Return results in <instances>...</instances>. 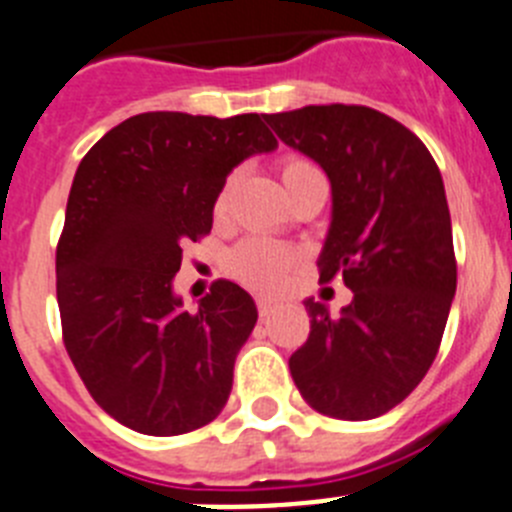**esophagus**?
Returning <instances> with one entry per match:
<instances>
[{
  "mask_svg": "<svg viewBox=\"0 0 512 512\" xmlns=\"http://www.w3.org/2000/svg\"><path fill=\"white\" fill-rule=\"evenodd\" d=\"M275 308V301H270V298L265 296H257V311H260V316L265 319V316H270Z\"/></svg>",
  "mask_w": 512,
  "mask_h": 512,
  "instance_id": "esophagus-1",
  "label": "esophagus"
}]
</instances>
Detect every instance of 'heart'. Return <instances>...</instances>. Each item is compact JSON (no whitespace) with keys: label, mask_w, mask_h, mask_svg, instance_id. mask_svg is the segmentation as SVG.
I'll list each match as a JSON object with an SVG mask.
<instances>
[{"label":"heart","mask_w":512,"mask_h":512,"mask_svg":"<svg viewBox=\"0 0 512 512\" xmlns=\"http://www.w3.org/2000/svg\"><path fill=\"white\" fill-rule=\"evenodd\" d=\"M280 178L288 196H296L308 183L324 181L319 165L311 163L301 155H285L280 160ZM239 183V170H232L222 181L214 199V214L222 219L232 206L234 188ZM298 255L290 247L270 242V239H245L242 245L234 247L227 257V270L234 280L255 290H278L288 278L290 267L296 265Z\"/></svg>","instance_id":"heart-1"}]
</instances>
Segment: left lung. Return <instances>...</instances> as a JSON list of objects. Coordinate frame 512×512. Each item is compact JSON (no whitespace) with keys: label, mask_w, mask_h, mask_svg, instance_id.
I'll return each mask as SVG.
<instances>
[{"label":"left lung","mask_w":512,"mask_h":512,"mask_svg":"<svg viewBox=\"0 0 512 512\" xmlns=\"http://www.w3.org/2000/svg\"><path fill=\"white\" fill-rule=\"evenodd\" d=\"M265 122L329 176L319 280L339 275L354 296L339 316L303 301L311 331L290 354V375L313 411L377 418L426 377L457 293L441 173L426 145L377 109L326 104L265 114Z\"/></svg>","instance_id":"1"}]
</instances>
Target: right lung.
Segmentation results:
<instances>
[{
    "label": "right lung",
    "instance_id": "1",
    "mask_svg": "<svg viewBox=\"0 0 512 512\" xmlns=\"http://www.w3.org/2000/svg\"><path fill=\"white\" fill-rule=\"evenodd\" d=\"M275 147L260 114L147 112L109 130L78 165L55 250L63 344L91 398L122 426L178 436L227 405L255 301L216 280L188 313L173 278L181 247L211 232L224 178Z\"/></svg>",
    "mask_w": 512,
    "mask_h": 512
}]
</instances>
